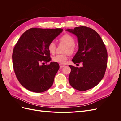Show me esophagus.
I'll return each instance as SVG.
<instances>
[{
    "instance_id": "1",
    "label": "esophagus",
    "mask_w": 121,
    "mask_h": 121,
    "mask_svg": "<svg viewBox=\"0 0 121 121\" xmlns=\"http://www.w3.org/2000/svg\"><path fill=\"white\" fill-rule=\"evenodd\" d=\"M60 68H64L65 67V65H63V64H60Z\"/></svg>"
}]
</instances>
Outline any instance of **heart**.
I'll use <instances>...</instances> for the list:
<instances>
[{"label":"heart","mask_w":121,"mask_h":121,"mask_svg":"<svg viewBox=\"0 0 121 121\" xmlns=\"http://www.w3.org/2000/svg\"><path fill=\"white\" fill-rule=\"evenodd\" d=\"M60 41L64 43L67 45V47L65 49V52H69V53H73L74 51V48L73 47V46L75 45V41L74 38H73L72 36L70 35L66 34H65L63 36H62L60 39ZM56 48V43L54 41H52L48 45V49L49 52L52 53H53L55 52ZM68 59V56L67 54H56V56L53 57L52 60L54 62H56V63H60V64H64L65 63Z\"/></svg>","instance_id":"1"}]
</instances>
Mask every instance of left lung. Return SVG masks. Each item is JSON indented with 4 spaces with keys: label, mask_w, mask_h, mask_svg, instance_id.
<instances>
[{
    "label": "left lung",
    "mask_w": 121,
    "mask_h": 121,
    "mask_svg": "<svg viewBox=\"0 0 121 121\" xmlns=\"http://www.w3.org/2000/svg\"><path fill=\"white\" fill-rule=\"evenodd\" d=\"M66 31L78 38L79 49L72 61L74 64L83 63L80 68L69 65L71 69L69 83L79 91L92 88L101 81L107 69L108 52L104 44L99 35L91 28L81 26Z\"/></svg>",
    "instance_id": "left-lung-1"
}]
</instances>
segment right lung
<instances>
[{
  "instance_id": "right-lung-1",
  "label": "right lung",
  "mask_w": 121,
  "mask_h": 121,
  "mask_svg": "<svg viewBox=\"0 0 121 121\" xmlns=\"http://www.w3.org/2000/svg\"><path fill=\"white\" fill-rule=\"evenodd\" d=\"M63 29L31 28L25 32L14 46L13 64L19 82L25 88L43 92L52 86L60 65L51 60L48 45L63 32Z\"/></svg>"
}]
</instances>
